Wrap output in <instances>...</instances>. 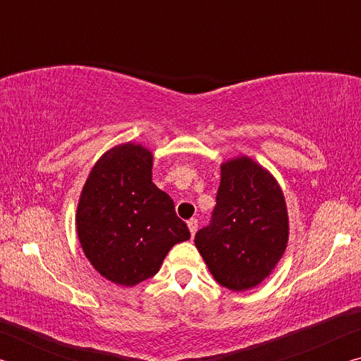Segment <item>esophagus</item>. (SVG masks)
Here are the masks:
<instances>
[{"mask_svg": "<svg viewBox=\"0 0 361 361\" xmlns=\"http://www.w3.org/2000/svg\"><path fill=\"white\" fill-rule=\"evenodd\" d=\"M188 228H189V231H191V235L194 237L195 231H197V219H195V218L189 219V221H188Z\"/></svg>", "mask_w": 361, "mask_h": 361, "instance_id": "1", "label": "esophagus"}]
</instances>
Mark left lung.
<instances>
[{"instance_id": "obj_1", "label": "left lung", "mask_w": 361, "mask_h": 361, "mask_svg": "<svg viewBox=\"0 0 361 361\" xmlns=\"http://www.w3.org/2000/svg\"><path fill=\"white\" fill-rule=\"evenodd\" d=\"M288 242V215L277 181L248 157L221 166L209 226L194 243L224 288L243 291L262 282Z\"/></svg>"}]
</instances>
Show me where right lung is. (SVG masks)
<instances>
[{
    "mask_svg": "<svg viewBox=\"0 0 361 361\" xmlns=\"http://www.w3.org/2000/svg\"><path fill=\"white\" fill-rule=\"evenodd\" d=\"M152 154L126 143L90 172L79 199L76 229L85 256L103 277L133 286L157 274L175 243L191 237L175 204L151 178Z\"/></svg>",
    "mask_w": 361,
    "mask_h": 361,
    "instance_id": "obj_1",
    "label": "right lung"
}]
</instances>
